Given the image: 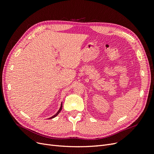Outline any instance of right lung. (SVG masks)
Returning <instances> with one entry per match:
<instances>
[{"label":"right lung","instance_id":"right-lung-1","mask_svg":"<svg viewBox=\"0 0 154 154\" xmlns=\"http://www.w3.org/2000/svg\"><path fill=\"white\" fill-rule=\"evenodd\" d=\"M62 103H61V105H60V109H59V110H58V111L57 112V113H56L54 116H53L52 117H51V118H49V119H53V118H55L56 116H57L58 115V114L60 112V111L62 110Z\"/></svg>","mask_w":154,"mask_h":154}]
</instances>
